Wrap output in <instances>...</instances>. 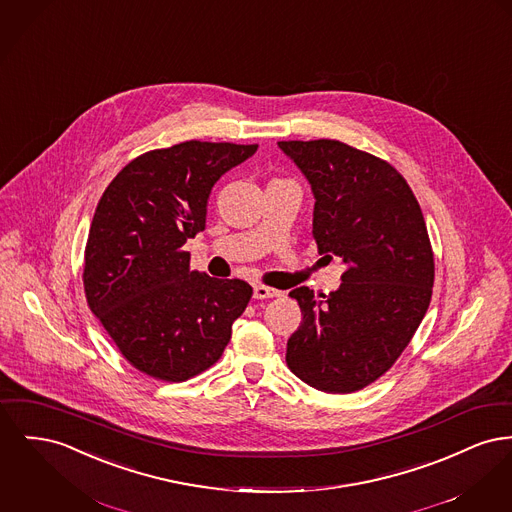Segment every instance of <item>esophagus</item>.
I'll list each match as a JSON object with an SVG mask.
<instances>
[{"instance_id": "obj_1", "label": "esophagus", "mask_w": 512, "mask_h": 512, "mask_svg": "<svg viewBox=\"0 0 512 512\" xmlns=\"http://www.w3.org/2000/svg\"><path fill=\"white\" fill-rule=\"evenodd\" d=\"M282 292L280 290H274V288H269V286H265V284H257L255 288H253V296H255V300H269V298H278Z\"/></svg>"}]
</instances>
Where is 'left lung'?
<instances>
[{
  "mask_svg": "<svg viewBox=\"0 0 512 512\" xmlns=\"http://www.w3.org/2000/svg\"><path fill=\"white\" fill-rule=\"evenodd\" d=\"M278 147L311 183L319 253L346 263L329 296L307 286L290 292L303 321L288 340L286 363L317 391H361L400 358L431 301L435 261L420 203L387 160L342 141Z\"/></svg>",
  "mask_w": 512,
  "mask_h": 512,
  "instance_id": "8db88e82",
  "label": "left lung"
}]
</instances>
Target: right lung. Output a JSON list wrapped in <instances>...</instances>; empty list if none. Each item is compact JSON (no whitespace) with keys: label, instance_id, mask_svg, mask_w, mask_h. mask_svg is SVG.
Here are the masks:
<instances>
[{"label":"right lung","instance_id":"add662e5","mask_svg":"<svg viewBox=\"0 0 512 512\" xmlns=\"http://www.w3.org/2000/svg\"><path fill=\"white\" fill-rule=\"evenodd\" d=\"M257 145L185 141L133 158L110 181L85 247L87 303L135 369L181 383L220 360L253 288L191 271L212 185Z\"/></svg>","mask_w":512,"mask_h":512}]
</instances>
